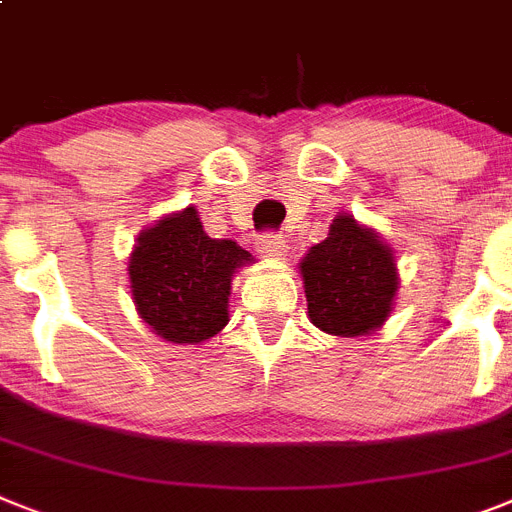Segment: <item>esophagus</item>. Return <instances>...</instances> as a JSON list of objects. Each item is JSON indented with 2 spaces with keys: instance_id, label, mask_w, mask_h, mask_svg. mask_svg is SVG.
<instances>
[{
  "instance_id": "34e87169",
  "label": "esophagus",
  "mask_w": 512,
  "mask_h": 512,
  "mask_svg": "<svg viewBox=\"0 0 512 512\" xmlns=\"http://www.w3.org/2000/svg\"><path fill=\"white\" fill-rule=\"evenodd\" d=\"M257 252L268 260H281L289 252V244L281 234H265L263 239H257Z\"/></svg>"
}]
</instances>
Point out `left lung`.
<instances>
[{"instance_id":"obj_1","label":"left lung","mask_w":512,"mask_h":512,"mask_svg":"<svg viewBox=\"0 0 512 512\" xmlns=\"http://www.w3.org/2000/svg\"><path fill=\"white\" fill-rule=\"evenodd\" d=\"M312 325L330 336H369L385 325L401 286L393 247L375 229L338 213L328 236L299 263Z\"/></svg>"}]
</instances>
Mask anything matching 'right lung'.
<instances>
[{"instance_id":"right-lung-1","label":"right lung","mask_w":512,"mask_h":512,"mask_svg":"<svg viewBox=\"0 0 512 512\" xmlns=\"http://www.w3.org/2000/svg\"><path fill=\"white\" fill-rule=\"evenodd\" d=\"M249 263L247 249L205 234L195 205L158 218L140 231L127 265L137 315L163 341H210L229 322L231 278Z\"/></svg>"}]
</instances>
